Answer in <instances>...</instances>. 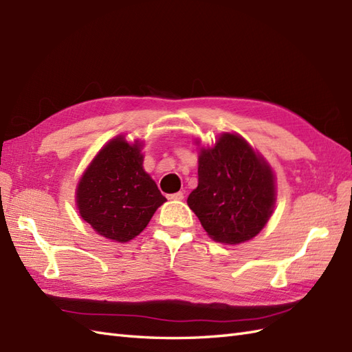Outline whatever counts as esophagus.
Wrapping results in <instances>:
<instances>
[{
	"label": "esophagus",
	"instance_id": "1",
	"mask_svg": "<svg viewBox=\"0 0 352 352\" xmlns=\"http://www.w3.org/2000/svg\"><path fill=\"white\" fill-rule=\"evenodd\" d=\"M170 200H184V192H175L168 195Z\"/></svg>",
	"mask_w": 352,
	"mask_h": 352
}]
</instances>
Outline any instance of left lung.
<instances>
[{"mask_svg": "<svg viewBox=\"0 0 352 352\" xmlns=\"http://www.w3.org/2000/svg\"><path fill=\"white\" fill-rule=\"evenodd\" d=\"M275 201L272 167L243 137L224 133L215 146L200 149L199 185L188 206L213 241H251L267 224Z\"/></svg>", "mask_w": 352, "mask_h": 352, "instance_id": "obj_1", "label": "left lung"}]
</instances>
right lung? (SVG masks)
Masks as SVG:
<instances>
[{
    "mask_svg": "<svg viewBox=\"0 0 352 352\" xmlns=\"http://www.w3.org/2000/svg\"><path fill=\"white\" fill-rule=\"evenodd\" d=\"M166 201L143 168L142 143L118 135L85 170L76 190L80 217L102 237L128 242L149 224Z\"/></svg>",
    "mask_w": 352,
    "mask_h": 352,
    "instance_id": "1",
    "label": "right lung"
}]
</instances>
